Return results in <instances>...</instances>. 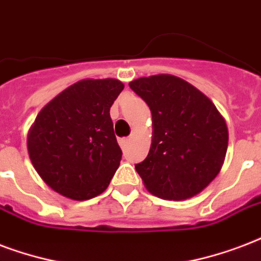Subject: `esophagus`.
<instances>
[{
	"instance_id": "obj_1",
	"label": "esophagus",
	"mask_w": 261,
	"mask_h": 261,
	"mask_svg": "<svg viewBox=\"0 0 261 261\" xmlns=\"http://www.w3.org/2000/svg\"><path fill=\"white\" fill-rule=\"evenodd\" d=\"M119 144H120V146H122L123 149L126 148L127 145L130 144V138H122V139H119Z\"/></svg>"
}]
</instances>
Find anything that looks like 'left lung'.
<instances>
[{
	"instance_id": "1",
	"label": "left lung",
	"mask_w": 261,
	"mask_h": 261,
	"mask_svg": "<svg viewBox=\"0 0 261 261\" xmlns=\"http://www.w3.org/2000/svg\"><path fill=\"white\" fill-rule=\"evenodd\" d=\"M152 112L150 150L135 170L145 188L167 200H186L219 174L227 152L223 116L205 94L174 75H153L128 83Z\"/></svg>"
}]
</instances>
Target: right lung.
Segmentation results:
<instances>
[{
	"instance_id": "right-lung-1",
	"label": "right lung",
	"mask_w": 261,
	"mask_h": 261,
	"mask_svg": "<svg viewBox=\"0 0 261 261\" xmlns=\"http://www.w3.org/2000/svg\"><path fill=\"white\" fill-rule=\"evenodd\" d=\"M123 89L117 79L79 81L38 113L27 148L55 192L82 201L108 188L122 160L109 109Z\"/></svg>"
}]
</instances>
